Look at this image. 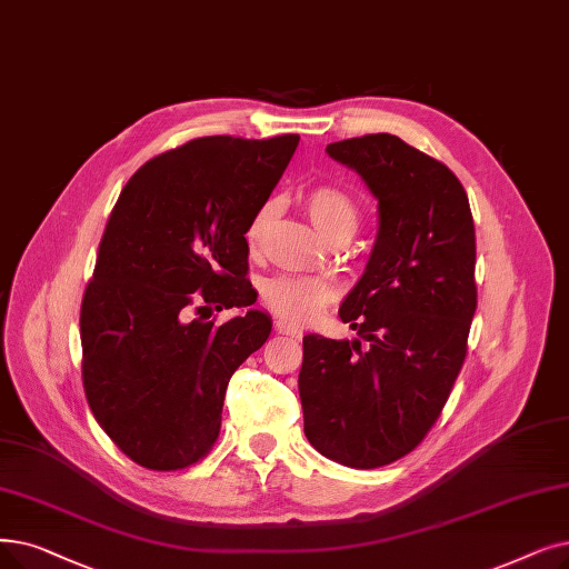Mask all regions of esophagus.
Returning <instances> with one entry per match:
<instances>
[{
  "mask_svg": "<svg viewBox=\"0 0 569 569\" xmlns=\"http://www.w3.org/2000/svg\"><path fill=\"white\" fill-rule=\"evenodd\" d=\"M274 328H277L279 335H286V337H295V339L302 337V330L298 326H292L290 320H286V318H277L274 320Z\"/></svg>",
  "mask_w": 569,
  "mask_h": 569,
  "instance_id": "esophagus-1",
  "label": "esophagus"
}]
</instances>
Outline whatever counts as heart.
Segmentation results:
<instances>
[{
	"mask_svg": "<svg viewBox=\"0 0 569 569\" xmlns=\"http://www.w3.org/2000/svg\"><path fill=\"white\" fill-rule=\"evenodd\" d=\"M305 204L316 228L328 239L335 234H353L358 226V207L349 192L339 186L318 183L305 194ZM277 216V202L267 200L253 213L249 228H246V243L256 251L262 243L271 220ZM262 302L269 311L292 320V323H307L332 302V288L323 279L313 277H277L262 286Z\"/></svg>",
	"mask_w": 569,
	"mask_h": 569,
	"instance_id": "1",
	"label": "heart"
}]
</instances>
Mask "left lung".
<instances>
[{"label": "left lung", "mask_w": 569, "mask_h": 569, "mask_svg": "<svg viewBox=\"0 0 569 569\" xmlns=\"http://www.w3.org/2000/svg\"><path fill=\"white\" fill-rule=\"evenodd\" d=\"M379 202L365 274L339 318L356 339L307 335L305 435L326 458L375 469L411 453L447 405L477 311V243L453 171L395 134L328 143Z\"/></svg>", "instance_id": "8db88e82"}]
</instances>
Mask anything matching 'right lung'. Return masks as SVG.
<instances>
[{"mask_svg":"<svg viewBox=\"0 0 569 569\" xmlns=\"http://www.w3.org/2000/svg\"><path fill=\"white\" fill-rule=\"evenodd\" d=\"M298 134L200 137L148 160L122 188L81 305L83 390L94 421L146 469L202 460L234 369L267 341L249 308L246 228L279 183Z\"/></svg>","mask_w":569,"mask_h":569,"instance_id":"right-lung-1","label":"right lung"}]
</instances>
